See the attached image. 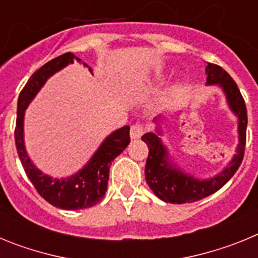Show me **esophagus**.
I'll list each match as a JSON object with an SVG mask.
<instances>
[{
	"mask_svg": "<svg viewBox=\"0 0 258 258\" xmlns=\"http://www.w3.org/2000/svg\"><path fill=\"white\" fill-rule=\"evenodd\" d=\"M143 132H145V127L142 124H134L131 127V138L132 140H140L142 137Z\"/></svg>",
	"mask_w": 258,
	"mask_h": 258,
	"instance_id": "34e87169",
	"label": "esophagus"
}]
</instances>
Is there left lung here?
<instances>
[{
  "instance_id": "left-lung-1",
  "label": "left lung",
  "mask_w": 258,
  "mask_h": 258,
  "mask_svg": "<svg viewBox=\"0 0 258 258\" xmlns=\"http://www.w3.org/2000/svg\"><path fill=\"white\" fill-rule=\"evenodd\" d=\"M207 85H218L226 95L230 109L238 116L239 145L236 154L229 165L216 177L208 179L195 178L194 175L182 172L172 164L166 147L161 143L160 137L155 133H146L142 141L149 146V157L146 161L145 174L150 188L159 199L173 204L194 203L209 197L220 190L240 166L244 156L247 140V107L232 77L222 67L208 63L206 67ZM160 134V132H159Z\"/></svg>"
}]
</instances>
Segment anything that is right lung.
<instances>
[{"mask_svg": "<svg viewBox=\"0 0 258 258\" xmlns=\"http://www.w3.org/2000/svg\"><path fill=\"white\" fill-rule=\"evenodd\" d=\"M75 59L80 61L75 54L66 52L63 55H59L47 61L46 64L42 66L29 77L28 83L23 88L18 99L17 125H15V145L27 177L35 186L37 192L47 203L56 208L67 209V211L90 208L103 199L108 184L109 166L112 164L113 159L121 154L131 142V137H129L131 127H120L107 137L83 169L67 178H51L50 175L44 174L40 169H37L35 164L32 163L26 151L24 136H23L24 111L32 99L36 97L38 90L46 83V80L66 66L74 63ZM89 71L92 72L90 68Z\"/></svg>", "mask_w": 258, "mask_h": 258, "instance_id": "add662e5", "label": "right lung"}]
</instances>
